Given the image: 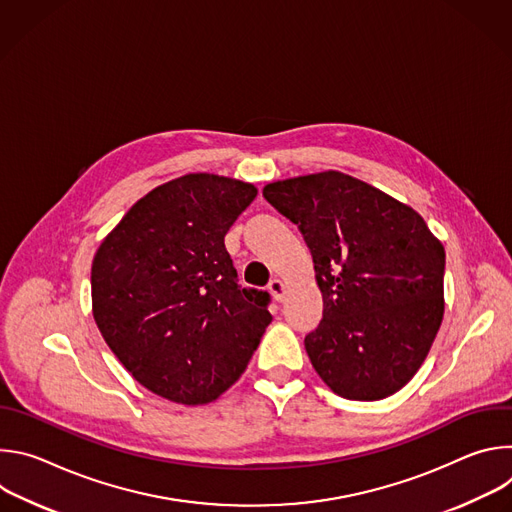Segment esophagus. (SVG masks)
<instances>
[{
    "mask_svg": "<svg viewBox=\"0 0 512 512\" xmlns=\"http://www.w3.org/2000/svg\"><path fill=\"white\" fill-rule=\"evenodd\" d=\"M269 291H271V296L277 300V302H281L283 298H285V291H287V285L281 281V279H271L269 281Z\"/></svg>",
    "mask_w": 512,
    "mask_h": 512,
    "instance_id": "1",
    "label": "esophagus"
}]
</instances>
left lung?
<instances>
[{
	"label": "left lung",
	"mask_w": 512,
	"mask_h": 512,
	"mask_svg": "<svg viewBox=\"0 0 512 512\" xmlns=\"http://www.w3.org/2000/svg\"><path fill=\"white\" fill-rule=\"evenodd\" d=\"M263 196L314 259L324 312L304 344L320 379L352 401L403 389L444 318V245L411 206L342 172L279 180Z\"/></svg>",
	"instance_id": "1"
}]
</instances>
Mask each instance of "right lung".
I'll return each mask as SVG.
<instances>
[{
    "mask_svg": "<svg viewBox=\"0 0 512 512\" xmlns=\"http://www.w3.org/2000/svg\"><path fill=\"white\" fill-rule=\"evenodd\" d=\"M253 184L186 174L139 198L91 269L93 316L145 389L182 405L225 393L271 322L269 294L241 287L225 235Z\"/></svg>",
    "mask_w": 512,
    "mask_h": 512,
    "instance_id": "right-lung-1",
    "label": "right lung"
}]
</instances>
